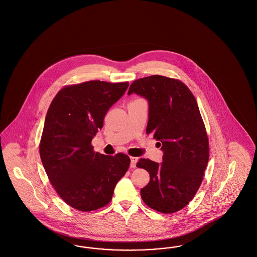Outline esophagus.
<instances>
[{"label":"esophagus","mask_w":257,"mask_h":257,"mask_svg":"<svg viewBox=\"0 0 257 257\" xmlns=\"http://www.w3.org/2000/svg\"><path fill=\"white\" fill-rule=\"evenodd\" d=\"M137 161H138V158H137V157H131V167H136V163H137Z\"/></svg>","instance_id":"34e87169"}]
</instances>
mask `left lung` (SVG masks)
<instances>
[{
	"label": "left lung",
	"mask_w": 257,
	"mask_h": 257,
	"mask_svg": "<svg viewBox=\"0 0 257 257\" xmlns=\"http://www.w3.org/2000/svg\"><path fill=\"white\" fill-rule=\"evenodd\" d=\"M149 101L147 134H153L163 151L158 164L141 158L136 167L150 174L141 198L158 212L171 214L185 207L201 186L209 159V143L197 100L179 79L154 75L131 84Z\"/></svg>",
	"instance_id": "1"
}]
</instances>
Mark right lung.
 Wrapping results in <instances>:
<instances>
[{"label": "right lung", "mask_w": 257, "mask_h": 257, "mask_svg": "<svg viewBox=\"0 0 257 257\" xmlns=\"http://www.w3.org/2000/svg\"><path fill=\"white\" fill-rule=\"evenodd\" d=\"M128 82L90 80L66 85L52 100L39 144L42 164L59 197L71 207L89 212L111 201L117 182L131 164L124 154L104 156L91 141Z\"/></svg>", "instance_id": "obj_1"}]
</instances>
